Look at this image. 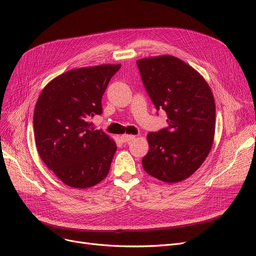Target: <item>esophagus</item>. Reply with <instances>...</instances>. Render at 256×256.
<instances>
[{
	"label": "esophagus",
	"mask_w": 256,
	"mask_h": 256,
	"mask_svg": "<svg viewBox=\"0 0 256 256\" xmlns=\"http://www.w3.org/2000/svg\"><path fill=\"white\" fill-rule=\"evenodd\" d=\"M120 139L122 142H130L132 139H135V136L134 135H122V136H120Z\"/></svg>",
	"instance_id": "34e87169"
}]
</instances>
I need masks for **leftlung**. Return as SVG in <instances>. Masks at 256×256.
<instances>
[{
  "mask_svg": "<svg viewBox=\"0 0 256 256\" xmlns=\"http://www.w3.org/2000/svg\"><path fill=\"white\" fill-rule=\"evenodd\" d=\"M145 90L168 126L150 132L142 166L150 176L178 182L200 167L214 135L216 106L210 86L190 65L173 56L137 61Z\"/></svg>",
  "mask_w": 256,
  "mask_h": 256,
  "instance_id": "obj_1",
  "label": "left lung"
}]
</instances>
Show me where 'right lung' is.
<instances>
[{"label":"right lung","mask_w":256,"mask_h":256,"mask_svg":"<svg viewBox=\"0 0 256 256\" xmlns=\"http://www.w3.org/2000/svg\"><path fill=\"white\" fill-rule=\"evenodd\" d=\"M120 66L70 70L50 80L38 98L33 118L37 150L67 186L86 189L109 173L117 146L89 120L102 113V98Z\"/></svg>","instance_id":"right-lung-1"}]
</instances>
